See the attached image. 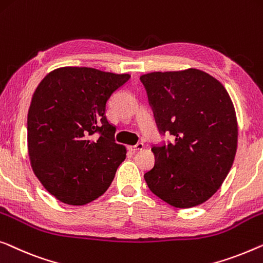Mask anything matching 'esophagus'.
Listing matches in <instances>:
<instances>
[{"instance_id":"34e87169","label":"esophagus","mask_w":263,"mask_h":263,"mask_svg":"<svg viewBox=\"0 0 263 263\" xmlns=\"http://www.w3.org/2000/svg\"><path fill=\"white\" fill-rule=\"evenodd\" d=\"M144 148V144L143 142H138L135 144V146H130L129 147V149H130L132 152H138V151H142Z\"/></svg>"}]
</instances>
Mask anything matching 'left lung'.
Here are the masks:
<instances>
[{
    "label": "left lung",
    "instance_id": "8db88e82",
    "mask_svg": "<svg viewBox=\"0 0 263 263\" xmlns=\"http://www.w3.org/2000/svg\"><path fill=\"white\" fill-rule=\"evenodd\" d=\"M159 133L173 136L152 147L155 163L144 173L148 187L166 203L187 209L220 187L233 166L237 121L229 93L197 68L140 77Z\"/></svg>",
    "mask_w": 263,
    "mask_h": 263
}]
</instances>
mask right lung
<instances>
[{
	"label": "right lung",
	"mask_w": 263,
	"mask_h": 263,
	"mask_svg": "<svg viewBox=\"0 0 263 263\" xmlns=\"http://www.w3.org/2000/svg\"><path fill=\"white\" fill-rule=\"evenodd\" d=\"M91 67L49 72L33 95L27 117L30 165L63 203L84 205L109 189L127 149L115 142L106 103L129 81Z\"/></svg>",
	"instance_id": "add662e5"
}]
</instances>
